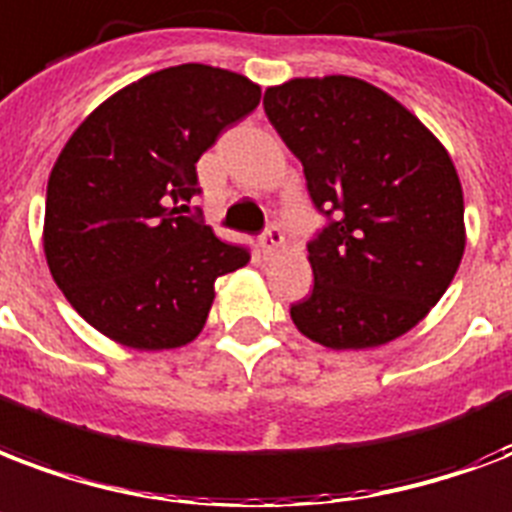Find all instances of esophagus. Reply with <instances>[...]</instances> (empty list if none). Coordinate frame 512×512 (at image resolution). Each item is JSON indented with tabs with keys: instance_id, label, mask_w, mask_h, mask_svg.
I'll return each mask as SVG.
<instances>
[{
	"instance_id": "1",
	"label": "esophagus",
	"mask_w": 512,
	"mask_h": 512,
	"mask_svg": "<svg viewBox=\"0 0 512 512\" xmlns=\"http://www.w3.org/2000/svg\"><path fill=\"white\" fill-rule=\"evenodd\" d=\"M260 249H263V255H276V252H282L284 249V233L279 228L265 230L263 236H260Z\"/></svg>"
}]
</instances>
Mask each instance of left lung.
Instances as JSON below:
<instances>
[{
    "instance_id": "obj_1",
    "label": "left lung",
    "mask_w": 512,
    "mask_h": 512,
    "mask_svg": "<svg viewBox=\"0 0 512 512\" xmlns=\"http://www.w3.org/2000/svg\"><path fill=\"white\" fill-rule=\"evenodd\" d=\"M265 115L306 171L319 212L314 290L290 308L333 351L376 349L427 317L462 263L464 195L448 150L411 109L360 77H292Z\"/></svg>"
}]
</instances>
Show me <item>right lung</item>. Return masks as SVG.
I'll use <instances>...</instances> for the list:
<instances>
[{"instance_id": "add662e5", "label": "right lung", "mask_w": 512, "mask_h": 512, "mask_svg": "<svg viewBox=\"0 0 512 512\" xmlns=\"http://www.w3.org/2000/svg\"><path fill=\"white\" fill-rule=\"evenodd\" d=\"M260 104L230 69L179 64L101 101L48 179L42 247L64 298L109 341L139 351L198 338L214 282L249 263L209 225L182 217L195 163Z\"/></svg>"}]
</instances>
